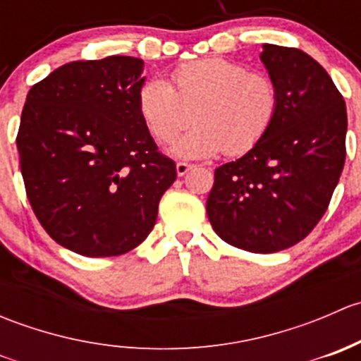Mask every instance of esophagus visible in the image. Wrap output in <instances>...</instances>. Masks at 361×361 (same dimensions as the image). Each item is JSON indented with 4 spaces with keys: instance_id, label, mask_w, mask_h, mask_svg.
Instances as JSON below:
<instances>
[{
    "instance_id": "esophagus-1",
    "label": "esophagus",
    "mask_w": 361,
    "mask_h": 361,
    "mask_svg": "<svg viewBox=\"0 0 361 361\" xmlns=\"http://www.w3.org/2000/svg\"><path fill=\"white\" fill-rule=\"evenodd\" d=\"M192 167H194V164H190V162H183V160H181V162H178V164H176V173L180 174V176H185V174H187L188 171L192 169Z\"/></svg>"
}]
</instances>
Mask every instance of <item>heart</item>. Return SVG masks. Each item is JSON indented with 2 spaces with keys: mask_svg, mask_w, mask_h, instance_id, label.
I'll return each mask as SVG.
<instances>
[{
  "mask_svg": "<svg viewBox=\"0 0 361 361\" xmlns=\"http://www.w3.org/2000/svg\"><path fill=\"white\" fill-rule=\"evenodd\" d=\"M171 78V85L159 78L145 83L137 108L152 136L162 143L174 140L194 111L197 123L171 147L178 157L245 154L267 134L278 115L274 80L234 61H194L174 69Z\"/></svg>",
  "mask_w": 361,
  "mask_h": 361,
  "instance_id": "1",
  "label": "heart"
}]
</instances>
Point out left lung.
Returning a JSON list of instances; mask_svg holds the SVG:
<instances>
[{
    "label": "left lung",
    "mask_w": 361,
    "mask_h": 361,
    "mask_svg": "<svg viewBox=\"0 0 361 361\" xmlns=\"http://www.w3.org/2000/svg\"><path fill=\"white\" fill-rule=\"evenodd\" d=\"M260 59L278 87V115L248 154L214 169L206 211L225 243L276 253L325 214L344 167L348 113L329 73L305 52L265 43Z\"/></svg>",
    "instance_id": "left-lung-1"
}]
</instances>
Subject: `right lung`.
<instances>
[{
  "label": "right lung",
  "instance_id": "obj_1",
  "mask_svg": "<svg viewBox=\"0 0 361 361\" xmlns=\"http://www.w3.org/2000/svg\"><path fill=\"white\" fill-rule=\"evenodd\" d=\"M143 61H75L25 97L17 150L25 194L47 234L83 257H116L148 238L176 164L137 108Z\"/></svg>",
  "mask_w": 361,
  "mask_h": 361
}]
</instances>
